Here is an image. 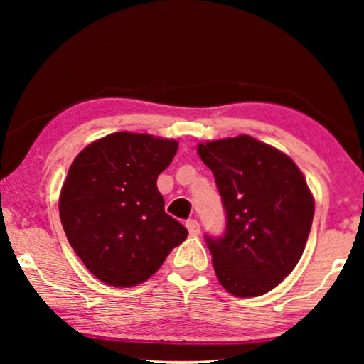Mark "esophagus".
I'll return each instance as SVG.
<instances>
[{
  "mask_svg": "<svg viewBox=\"0 0 364 364\" xmlns=\"http://www.w3.org/2000/svg\"><path fill=\"white\" fill-rule=\"evenodd\" d=\"M186 225L188 228V232H191V235H198V233H200V223H198L197 220H193V218L187 220Z\"/></svg>",
  "mask_w": 364,
  "mask_h": 364,
  "instance_id": "obj_1",
  "label": "esophagus"
}]
</instances>
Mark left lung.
Wrapping results in <instances>:
<instances>
[{
    "label": "left lung",
    "mask_w": 364,
    "mask_h": 364,
    "mask_svg": "<svg viewBox=\"0 0 364 364\" xmlns=\"http://www.w3.org/2000/svg\"><path fill=\"white\" fill-rule=\"evenodd\" d=\"M225 210L220 237L205 235L218 282L258 296L291 273L305 250L315 202L290 157L250 136L198 144Z\"/></svg>",
    "instance_id": "obj_1"
}]
</instances>
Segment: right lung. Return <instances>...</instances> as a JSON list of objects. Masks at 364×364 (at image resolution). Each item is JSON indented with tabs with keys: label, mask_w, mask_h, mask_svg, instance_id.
<instances>
[{
	"label": "right lung",
	"mask_w": 364,
	"mask_h": 364,
	"mask_svg": "<svg viewBox=\"0 0 364 364\" xmlns=\"http://www.w3.org/2000/svg\"><path fill=\"white\" fill-rule=\"evenodd\" d=\"M177 142L116 132L74 159L59 197V217L74 252L94 277L134 287L152 277L188 232L164 210L157 177Z\"/></svg>",
	"instance_id": "1"
}]
</instances>
